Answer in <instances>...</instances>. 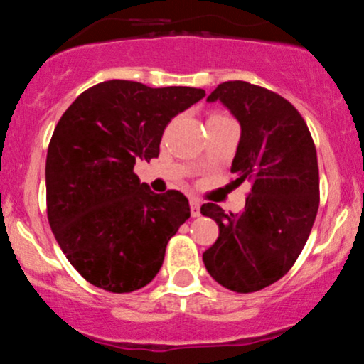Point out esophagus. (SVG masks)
I'll return each mask as SVG.
<instances>
[{"label": "esophagus", "mask_w": 364, "mask_h": 364, "mask_svg": "<svg viewBox=\"0 0 364 364\" xmlns=\"http://www.w3.org/2000/svg\"><path fill=\"white\" fill-rule=\"evenodd\" d=\"M190 207H191V215H193V218H198V215H200V202H198L197 198H191Z\"/></svg>", "instance_id": "esophagus-1"}]
</instances>
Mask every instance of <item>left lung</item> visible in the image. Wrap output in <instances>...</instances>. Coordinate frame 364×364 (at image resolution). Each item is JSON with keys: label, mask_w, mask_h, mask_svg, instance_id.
Listing matches in <instances>:
<instances>
[{"label": "left lung", "mask_w": 364, "mask_h": 364, "mask_svg": "<svg viewBox=\"0 0 364 364\" xmlns=\"http://www.w3.org/2000/svg\"><path fill=\"white\" fill-rule=\"evenodd\" d=\"M207 102H221L240 122L231 173L252 188L238 214L202 205L200 213L219 226L203 264L219 285L257 292L294 266L309 238L319 205L316 149L292 103L266 87L228 81Z\"/></svg>", "instance_id": "obj_1"}]
</instances>
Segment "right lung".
Listing matches in <instances>:
<instances>
[{
    "label": "right lung",
    "instance_id": "obj_1",
    "mask_svg": "<svg viewBox=\"0 0 364 364\" xmlns=\"http://www.w3.org/2000/svg\"><path fill=\"white\" fill-rule=\"evenodd\" d=\"M203 97L198 87L114 79L79 95L58 121L46 155L48 221L91 285L127 294L161 269L190 203L178 190L154 193L133 169L159 157L171 119Z\"/></svg>",
    "mask_w": 364,
    "mask_h": 364
}]
</instances>
